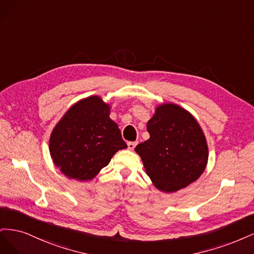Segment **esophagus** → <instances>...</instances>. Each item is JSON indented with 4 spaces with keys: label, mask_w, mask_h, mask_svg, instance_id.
Returning a JSON list of instances; mask_svg holds the SVG:
<instances>
[{
    "label": "esophagus",
    "mask_w": 254,
    "mask_h": 254,
    "mask_svg": "<svg viewBox=\"0 0 254 254\" xmlns=\"http://www.w3.org/2000/svg\"><path fill=\"white\" fill-rule=\"evenodd\" d=\"M136 144H137V142H128L127 143V148H128V150H130V151H133L134 149H135V146H136Z\"/></svg>",
    "instance_id": "34e87169"
}]
</instances>
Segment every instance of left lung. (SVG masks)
<instances>
[{
  "mask_svg": "<svg viewBox=\"0 0 254 254\" xmlns=\"http://www.w3.org/2000/svg\"><path fill=\"white\" fill-rule=\"evenodd\" d=\"M146 129L150 138L135 151L158 190L178 191L202 174L208 162V145L201 127L189 112L173 103L161 104Z\"/></svg>",
  "mask_w": 254,
  "mask_h": 254,
  "instance_id": "1",
  "label": "left lung"
}]
</instances>
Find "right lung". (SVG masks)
Masks as SVG:
<instances>
[{"label":"right lung","mask_w":254,"mask_h":254,"mask_svg":"<svg viewBox=\"0 0 254 254\" xmlns=\"http://www.w3.org/2000/svg\"><path fill=\"white\" fill-rule=\"evenodd\" d=\"M110 109L101 98L91 96L73 104L55 127L50 152L64 175L89 181L117 151L127 148Z\"/></svg>","instance_id":"right-lung-1"}]
</instances>
